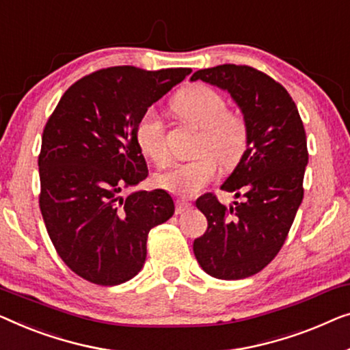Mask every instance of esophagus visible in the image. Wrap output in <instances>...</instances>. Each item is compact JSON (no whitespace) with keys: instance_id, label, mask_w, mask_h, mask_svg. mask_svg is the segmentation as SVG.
<instances>
[{"instance_id":"obj_1","label":"esophagus","mask_w":350,"mask_h":350,"mask_svg":"<svg viewBox=\"0 0 350 350\" xmlns=\"http://www.w3.org/2000/svg\"><path fill=\"white\" fill-rule=\"evenodd\" d=\"M190 208H191V204L189 203V201H185V200H177V203H176V214L185 213V211H189Z\"/></svg>"}]
</instances>
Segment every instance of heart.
I'll return each mask as SVG.
<instances>
[{"label": "heart", "mask_w": 350, "mask_h": 350, "mask_svg": "<svg viewBox=\"0 0 350 350\" xmlns=\"http://www.w3.org/2000/svg\"><path fill=\"white\" fill-rule=\"evenodd\" d=\"M173 109L182 120L201 130L200 157L176 163L157 176V184L170 193L193 196L217 174V163H238L247 146V126L243 117L226 112V101L217 90L203 83L187 87L173 101ZM136 141L147 159L155 165H166L170 155L165 139V124L154 109H147L136 126ZM204 151L213 153L204 154Z\"/></svg>", "instance_id": "obj_1"}]
</instances>
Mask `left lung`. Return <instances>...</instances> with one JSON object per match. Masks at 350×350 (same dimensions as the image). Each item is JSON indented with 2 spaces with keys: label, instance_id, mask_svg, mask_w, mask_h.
I'll return each instance as SVG.
<instances>
[{
  "label": "left lung",
  "instance_id": "obj_1",
  "mask_svg": "<svg viewBox=\"0 0 350 350\" xmlns=\"http://www.w3.org/2000/svg\"><path fill=\"white\" fill-rule=\"evenodd\" d=\"M190 81L228 92L247 126L244 154L220 185L243 196V203L225 206L213 193L200 196L196 208L208 219V230L193 243L195 257L209 275L244 279L278 255L301 204L306 133L288 92L254 68H206Z\"/></svg>",
  "mask_w": 350,
  "mask_h": 350
}]
</instances>
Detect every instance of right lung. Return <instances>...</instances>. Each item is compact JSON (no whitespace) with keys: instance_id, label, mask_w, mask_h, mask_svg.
Instances as JSON below:
<instances>
[{"instance_id":"obj_1","label":"right lung","mask_w":350,"mask_h":350,"mask_svg":"<svg viewBox=\"0 0 350 350\" xmlns=\"http://www.w3.org/2000/svg\"><path fill=\"white\" fill-rule=\"evenodd\" d=\"M191 72L100 70L68 88L47 120L39 155V206L58 255L98 285L135 278L146 262L149 231L174 214L166 190L120 191L149 171L136 141L147 107Z\"/></svg>"}]
</instances>
